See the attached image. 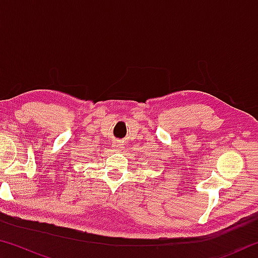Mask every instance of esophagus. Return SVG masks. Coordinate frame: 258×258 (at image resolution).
Segmentation results:
<instances>
[{"label": "esophagus", "instance_id": "1", "mask_svg": "<svg viewBox=\"0 0 258 258\" xmlns=\"http://www.w3.org/2000/svg\"><path fill=\"white\" fill-rule=\"evenodd\" d=\"M113 146H115V148H116L117 150H118V152H120V150H121V146H123V145H121V142H120V141H119L118 143H117V145H113Z\"/></svg>", "mask_w": 258, "mask_h": 258}]
</instances>
